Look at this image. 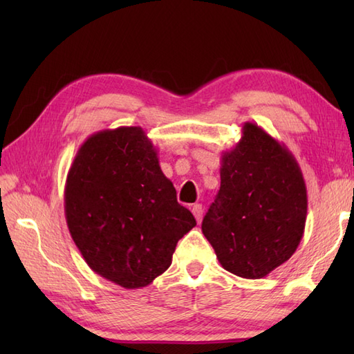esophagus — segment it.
I'll use <instances>...</instances> for the list:
<instances>
[{
    "label": "esophagus",
    "mask_w": 354,
    "mask_h": 354,
    "mask_svg": "<svg viewBox=\"0 0 354 354\" xmlns=\"http://www.w3.org/2000/svg\"><path fill=\"white\" fill-rule=\"evenodd\" d=\"M192 213H193L194 217H196V221L201 222V221H202V213H204V209H202V205H201V204H194V205L192 207Z\"/></svg>",
    "instance_id": "esophagus-1"
}]
</instances>
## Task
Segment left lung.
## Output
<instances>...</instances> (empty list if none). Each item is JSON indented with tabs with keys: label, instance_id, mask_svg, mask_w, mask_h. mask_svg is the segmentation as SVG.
Listing matches in <instances>:
<instances>
[{
	"label": "left lung",
	"instance_id": "left-lung-1",
	"mask_svg": "<svg viewBox=\"0 0 354 354\" xmlns=\"http://www.w3.org/2000/svg\"><path fill=\"white\" fill-rule=\"evenodd\" d=\"M307 216L303 171L288 147L246 122L242 138L222 153L221 190L202 221L223 269L263 278L301 242Z\"/></svg>",
	"mask_w": 354,
	"mask_h": 354
}]
</instances>
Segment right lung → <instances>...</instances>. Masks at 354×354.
Segmentation results:
<instances>
[{
  "label": "right lung",
  "mask_w": 354,
  "mask_h": 354,
  "mask_svg": "<svg viewBox=\"0 0 354 354\" xmlns=\"http://www.w3.org/2000/svg\"><path fill=\"white\" fill-rule=\"evenodd\" d=\"M64 201L82 257L124 289L146 288L165 272L178 240L196 225L138 126L86 138L66 176Z\"/></svg>",
  "instance_id": "obj_1"
}]
</instances>
